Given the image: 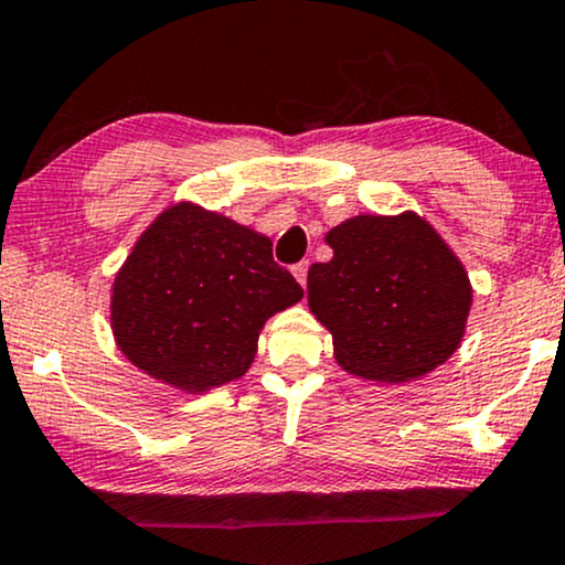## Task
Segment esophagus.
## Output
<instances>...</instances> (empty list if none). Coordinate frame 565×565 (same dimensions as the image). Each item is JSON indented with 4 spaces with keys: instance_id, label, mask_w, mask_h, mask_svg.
I'll return each instance as SVG.
<instances>
[{
    "instance_id": "1",
    "label": "esophagus",
    "mask_w": 565,
    "mask_h": 565,
    "mask_svg": "<svg viewBox=\"0 0 565 565\" xmlns=\"http://www.w3.org/2000/svg\"><path fill=\"white\" fill-rule=\"evenodd\" d=\"M294 275H296L298 282L306 285V277H309V262H298V264H294Z\"/></svg>"
}]
</instances>
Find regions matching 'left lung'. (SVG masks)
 I'll return each instance as SVG.
<instances>
[{
  "label": "left lung",
  "instance_id": "1",
  "mask_svg": "<svg viewBox=\"0 0 565 565\" xmlns=\"http://www.w3.org/2000/svg\"><path fill=\"white\" fill-rule=\"evenodd\" d=\"M311 264L309 309L332 332L345 372L408 382L448 361L471 309L463 264L419 214H359L327 233Z\"/></svg>",
  "mask_w": 565,
  "mask_h": 565
}]
</instances>
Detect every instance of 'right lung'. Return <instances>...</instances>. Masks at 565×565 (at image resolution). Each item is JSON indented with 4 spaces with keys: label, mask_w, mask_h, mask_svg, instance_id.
I'll use <instances>...</instances> for the list:
<instances>
[{
    "label": "right lung",
    "mask_w": 565,
    "mask_h": 565,
    "mask_svg": "<svg viewBox=\"0 0 565 565\" xmlns=\"http://www.w3.org/2000/svg\"><path fill=\"white\" fill-rule=\"evenodd\" d=\"M301 298L267 235L183 201L151 222L117 271L113 332L146 374L204 393L243 377L264 322Z\"/></svg>",
    "instance_id": "add662e5"
}]
</instances>
